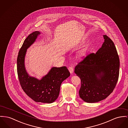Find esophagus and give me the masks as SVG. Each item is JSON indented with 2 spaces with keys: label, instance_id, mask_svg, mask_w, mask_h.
<instances>
[{
  "label": "esophagus",
  "instance_id": "esophagus-1",
  "mask_svg": "<svg viewBox=\"0 0 128 128\" xmlns=\"http://www.w3.org/2000/svg\"><path fill=\"white\" fill-rule=\"evenodd\" d=\"M68 70L70 72V73L71 74H73V72H74V69L72 67V66H69L68 68Z\"/></svg>",
  "mask_w": 128,
  "mask_h": 128
}]
</instances>
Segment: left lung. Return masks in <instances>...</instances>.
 <instances>
[{
  "label": "left lung",
  "instance_id": "8db88e82",
  "mask_svg": "<svg viewBox=\"0 0 128 128\" xmlns=\"http://www.w3.org/2000/svg\"><path fill=\"white\" fill-rule=\"evenodd\" d=\"M96 53H91L79 62L75 73L81 80L80 98L94 103L105 99L112 92L119 73V58L114 44L106 35Z\"/></svg>",
  "mask_w": 128,
  "mask_h": 128
}]
</instances>
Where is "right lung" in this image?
<instances>
[{"instance_id": "obj_1", "label": "right lung", "mask_w": 128, "mask_h": 128, "mask_svg": "<svg viewBox=\"0 0 128 128\" xmlns=\"http://www.w3.org/2000/svg\"><path fill=\"white\" fill-rule=\"evenodd\" d=\"M40 34L34 32L25 40L17 57V74L22 89L29 97L36 102L51 103L58 98L61 84L70 74L66 66H62L52 68L41 80L28 75L24 64L26 51Z\"/></svg>"}]
</instances>
